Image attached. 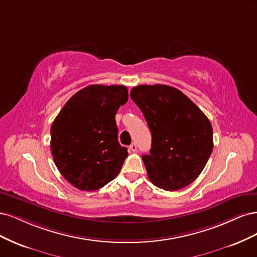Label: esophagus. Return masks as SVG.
Here are the masks:
<instances>
[{"label":"esophagus","instance_id":"obj_1","mask_svg":"<svg viewBox=\"0 0 257 257\" xmlns=\"http://www.w3.org/2000/svg\"><path fill=\"white\" fill-rule=\"evenodd\" d=\"M129 148H130V150H131L132 152H137V151H138V146H137L136 143H132Z\"/></svg>","mask_w":257,"mask_h":257}]
</instances>
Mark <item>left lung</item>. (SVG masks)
I'll use <instances>...</instances> for the list:
<instances>
[{
  "mask_svg": "<svg viewBox=\"0 0 257 257\" xmlns=\"http://www.w3.org/2000/svg\"><path fill=\"white\" fill-rule=\"evenodd\" d=\"M130 97L152 132L150 155L142 156L148 178L167 191L193 183L212 153L209 119L184 93L169 85H139Z\"/></svg>",
  "mask_w": 257,
  "mask_h": 257,
  "instance_id": "left-lung-1",
  "label": "left lung"
}]
</instances>
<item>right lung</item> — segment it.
Instances as JSON below:
<instances>
[{
  "instance_id": "1",
  "label": "right lung",
  "mask_w": 257,
  "mask_h": 257,
  "mask_svg": "<svg viewBox=\"0 0 257 257\" xmlns=\"http://www.w3.org/2000/svg\"><path fill=\"white\" fill-rule=\"evenodd\" d=\"M128 100L123 85H88L66 102L51 126V152L63 177L94 191L118 175L127 148L118 143L115 115Z\"/></svg>"
}]
</instances>
